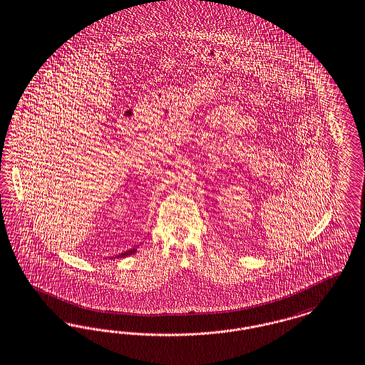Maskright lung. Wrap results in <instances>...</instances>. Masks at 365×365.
<instances>
[{
  "instance_id": "add662e5",
  "label": "right lung",
  "mask_w": 365,
  "mask_h": 365,
  "mask_svg": "<svg viewBox=\"0 0 365 365\" xmlns=\"http://www.w3.org/2000/svg\"><path fill=\"white\" fill-rule=\"evenodd\" d=\"M137 247V246H135ZM133 247L130 250H128V251H125V252H120V254H118L115 257H111V259L113 258H125V257H128V255H131V254H134L135 251H137V248Z\"/></svg>"
}]
</instances>
